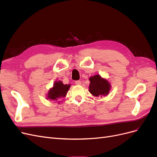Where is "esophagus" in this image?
I'll use <instances>...</instances> for the list:
<instances>
[{
    "label": "esophagus",
    "instance_id": "esophagus-1",
    "mask_svg": "<svg viewBox=\"0 0 157 157\" xmlns=\"http://www.w3.org/2000/svg\"><path fill=\"white\" fill-rule=\"evenodd\" d=\"M75 84L77 85H80L81 84V81H80V80H77V81H75Z\"/></svg>",
    "mask_w": 157,
    "mask_h": 157
}]
</instances>
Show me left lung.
<instances>
[{"label": "left lung", "instance_id": "obj_1", "mask_svg": "<svg viewBox=\"0 0 157 157\" xmlns=\"http://www.w3.org/2000/svg\"><path fill=\"white\" fill-rule=\"evenodd\" d=\"M89 80V92L94 96H106L109 94L111 85L107 79L102 78L99 75H96L90 77Z\"/></svg>", "mask_w": 157, "mask_h": 157}]
</instances>
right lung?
<instances>
[{
  "label": "right lung",
  "instance_id": "1",
  "mask_svg": "<svg viewBox=\"0 0 157 157\" xmlns=\"http://www.w3.org/2000/svg\"><path fill=\"white\" fill-rule=\"evenodd\" d=\"M71 87V84H64L62 82L55 81L54 86L51 88L47 94V99L53 101H58L60 98H65ZM59 103V102H58Z\"/></svg>",
  "mask_w": 157,
  "mask_h": 157
}]
</instances>
